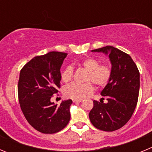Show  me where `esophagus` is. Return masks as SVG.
Returning a JSON list of instances; mask_svg holds the SVG:
<instances>
[{
	"mask_svg": "<svg viewBox=\"0 0 152 152\" xmlns=\"http://www.w3.org/2000/svg\"><path fill=\"white\" fill-rule=\"evenodd\" d=\"M82 101V99H80V100H73L74 103H79V102Z\"/></svg>",
	"mask_w": 152,
	"mask_h": 152,
	"instance_id": "esophagus-1",
	"label": "esophagus"
}]
</instances>
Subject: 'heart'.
Returning a JSON list of instances; mask_svg holds the SVG:
<instances>
[{
  "label": "heart",
  "instance_id": "heart-1",
  "mask_svg": "<svg viewBox=\"0 0 152 152\" xmlns=\"http://www.w3.org/2000/svg\"><path fill=\"white\" fill-rule=\"evenodd\" d=\"M88 74L86 77L84 84H72L67 86L64 90V96L73 100H80L91 94L94 91V83L97 88H103L109 83L112 75V69L107 64H100V60L95 58H88L80 63ZM73 78V69L68 66L61 74V79L64 83H69Z\"/></svg>",
  "mask_w": 152,
  "mask_h": 152
}]
</instances>
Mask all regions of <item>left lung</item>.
Returning <instances> with one entry per match:
<instances>
[{"label": "left lung", "mask_w": 152, "mask_h": 152, "mask_svg": "<svg viewBox=\"0 0 152 152\" xmlns=\"http://www.w3.org/2000/svg\"><path fill=\"white\" fill-rule=\"evenodd\" d=\"M92 52L108 55L112 64V75L101 91L107 103L94 100L90 120L98 129L115 131L125 126L135 111L140 87L139 69L129 55L113 46L107 45Z\"/></svg>", "instance_id": "obj_1"}]
</instances>
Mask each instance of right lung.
Returning a JSON list of instances; mask_svg holds the SVG:
<instances>
[{
    "label": "right lung",
    "mask_w": 152,
    "mask_h": 152,
    "mask_svg": "<svg viewBox=\"0 0 152 152\" xmlns=\"http://www.w3.org/2000/svg\"><path fill=\"white\" fill-rule=\"evenodd\" d=\"M67 55L50 52L36 56L20 73L18 98L21 110L28 123L42 133H56L70 121L72 100H64L60 106L51 102L52 95L60 88V69Z\"/></svg>",
    "instance_id": "add662e5"
}]
</instances>
